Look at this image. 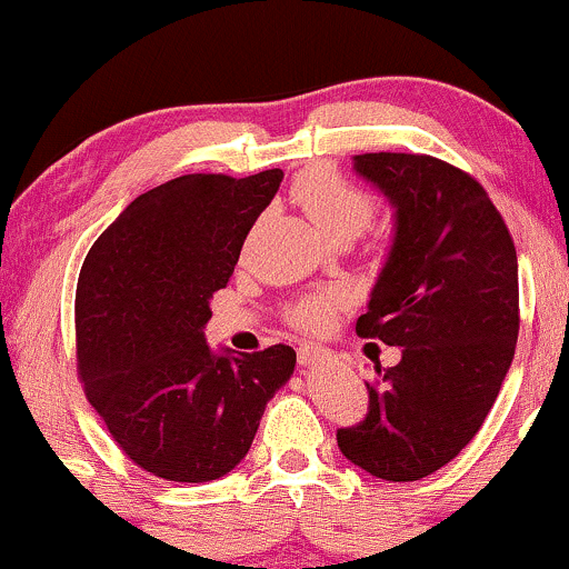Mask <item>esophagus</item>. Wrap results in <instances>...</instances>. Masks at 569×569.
<instances>
[{"label": "esophagus", "mask_w": 569, "mask_h": 569, "mask_svg": "<svg viewBox=\"0 0 569 569\" xmlns=\"http://www.w3.org/2000/svg\"><path fill=\"white\" fill-rule=\"evenodd\" d=\"M326 356H329V352L321 350V348H312V345H302V348L297 350V358H299V363H302V367H312V363H318Z\"/></svg>", "instance_id": "obj_1"}]
</instances>
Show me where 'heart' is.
<instances>
[{
	"label": "heart",
	"instance_id": "obj_1",
	"mask_svg": "<svg viewBox=\"0 0 569 569\" xmlns=\"http://www.w3.org/2000/svg\"><path fill=\"white\" fill-rule=\"evenodd\" d=\"M291 198L302 206L318 230L335 240H352L367 230L375 217V198L331 166H312L299 173L291 184ZM339 307L342 293L318 291L293 299L286 316L297 329L323 331L337 318Z\"/></svg>",
	"mask_w": 569,
	"mask_h": 569
}]
</instances>
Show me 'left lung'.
Instances as JSON below:
<instances>
[{
	"mask_svg": "<svg viewBox=\"0 0 569 569\" xmlns=\"http://www.w3.org/2000/svg\"><path fill=\"white\" fill-rule=\"evenodd\" d=\"M396 208V240L356 335L401 348L375 367L369 409L337 443L385 481L426 479L492 409L519 337L513 238L471 173L430 154H356Z\"/></svg>",
	"mask_w": 569,
	"mask_h": 569,
	"instance_id": "obj_1",
	"label": "left lung"
}]
</instances>
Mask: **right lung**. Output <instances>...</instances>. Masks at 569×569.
<instances>
[{
	"label": "right lung",
	"mask_w": 569,
	"mask_h": 569,
	"mask_svg": "<svg viewBox=\"0 0 569 569\" xmlns=\"http://www.w3.org/2000/svg\"><path fill=\"white\" fill-rule=\"evenodd\" d=\"M283 171L189 173L149 189L84 257L74 299L77 375L117 447L147 473L200 485L230 473L297 352L213 356L202 337Z\"/></svg>",
	"instance_id": "obj_1"
}]
</instances>
